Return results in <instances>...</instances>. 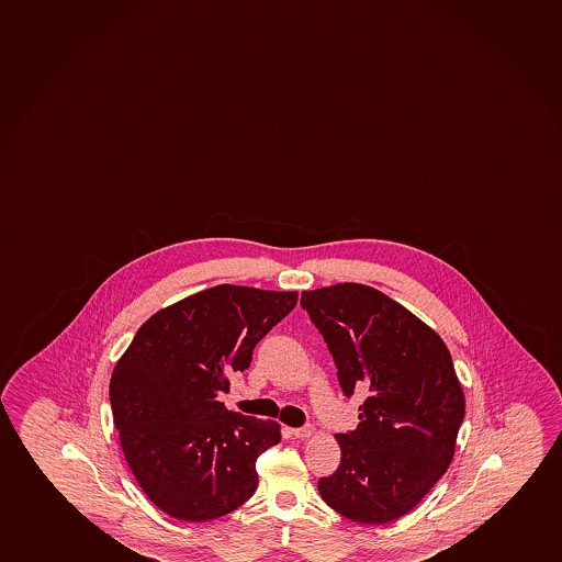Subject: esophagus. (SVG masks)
I'll return each mask as SVG.
<instances>
[{"mask_svg": "<svg viewBox=\"0 0 562 562\" xmlns=\"http://www.w3.org/2000/svg\"><path fill=\"white\" fill-rule=\"evenodd\" d=\"M292 437L294 439H310V437H313L315 435V427L313 426H304V427H296V429H291Z\"/></svg>", "mask_w": 562, "mask_h": 562, "instance_id": "1", "label": "esophagus"}]
</instances>
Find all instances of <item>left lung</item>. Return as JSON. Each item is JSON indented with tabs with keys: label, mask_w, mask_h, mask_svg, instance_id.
Instances as JSON below:
<instances>
[{
	"label": "left lung",
	"mask_w": 562,
	"mask_h": 562,
	"mask_svg": "<svg viewBox=\"0 0 562 562\" xmlns=\"http://www.w3.org/2000/svg\"><path fill=\"white\" fill-rule=\"evenodd\" d=\"M334 356L342 394L368 386L355 431L339 432L341 463L318 480L329 508L363 525L394 521L452 463L464 397L439 334L373 286L302 292Z\"/></svg>",
	"instance_id": "left-lung-1"
}]
</instances>
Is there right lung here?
<instances>
[{"instance_id": "obj_1", "label": "right lung", "mask_w": 562, "mask_h": 562, "mask_svg": "<svg viewBox=\"0 0 562 562\" xmlns=\"http://www.w3.org/2000/svg\"><path fill=\"white\" fill-rule=\"evenodd\" d=\"M297 292L217 284L149 316L110 379L122 450L149 501L180 521L226 516L257 490L278 422L226 411L231 376L289 315Z\"/></svg>"}]
</instances>
